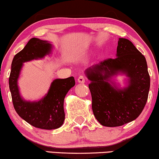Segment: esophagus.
Returning a JSON list of instances; mask_svg holds the SVG:
<instances>
[{
    "instance_id": "34e87169",
    "label": "esophagus",
    "mask_w": 159,
    "mask_h": 159,
    "mask_svg": "<svg viewBox=\"0 0 159 159\" xmlns=\"http://www.w3.org/2000/svg\"><path fill=\"white\" fill-rule=\"evenodd\" d=\"M85 80H86L85 77H84V76H82V75L80 76L77 79V81H78V82H80V83H84V82H85Z\"/></svg>"
}]
</instances>
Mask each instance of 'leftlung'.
I'll return each instance as SVG.
<instances>
[{"label":"left lung","instance_id":"8db88e82","mask_svg":"<svg viewBox=\"0 0 159 159\" xmlns=\"http://www.w3.org/2000/svg\"><path fill=\"white\" fill-rule=\"evenodd\" d=\"M116 56L85 71L90 81L93 114L105 127H119L134 120L148 97L150 76L145 56L125 38L119 39ZM119 73L128 77V85L125 89H118L111 81Z\"/></svg>","mask_w":159,"mask_h":159}]
</instances>
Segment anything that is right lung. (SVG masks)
Returning <instances> with one entry per match:
<instances>
[{
  "instance_id": "1",
  "label": "right lung",
  "mask_w": 159,
  "mask_h": 159,
  "mask_svg": "<svg viewBox=\"0 0 159 159\" xmlns=\"http://www.w3.org/2000/svg\"><path fill=\"white\" fill-rule=\"evenodd\" d=\"M52 45L33 38L13 58L9 77V89L14 109L21 118L34 127L54 129L60 127L65 119L64 101L68 91L75 86L73 77L53 80L45 96L39 101H27L21 97L17 84L23 63L43 58L51 52Z\"/></svg>"
}]
</instances>
